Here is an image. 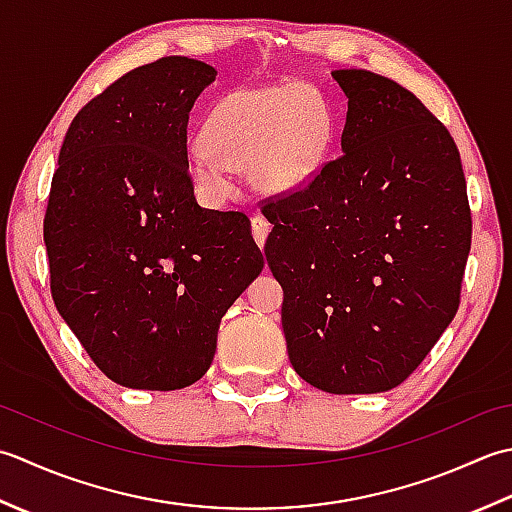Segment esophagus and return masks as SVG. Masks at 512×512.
<instances>
[{
  "instance_id": "34e87169",
  "label": "esophagus",
  "mask_w": 512,
  "mask_h": 512,
  "mask_svg": "<svg viewBox=\"0 0 512 512\" xmlns=\"http://www.w3.org/2000/svg\"><path fill=\"white\" fill-rule=\"evenodd\" d=\"M269 232H271V225L267 223L265 216H254L252 218V234H254V241L258 243V247L265 245Z\"/></svg>"
}]
</instances>
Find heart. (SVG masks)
I'll use <instances>...</instances> for the list:
<instances>
[{
	"instance_id": "heart-1",
	"label": "heart",
	"mask_w": 512,
	"mask_h": 512,
	"mask_svg": "<svg viewBox=\"0 0 512 512\" xmlns=\"http://www.w3.org/2000/svg\"><path fill=\"white\" fill-rule=\"evenodd\" d=\"M331 121L305 81L243 88L218 99L203 142L187 156L192 179L210 196L229 192V172H245L260 196H287L314 181L325 161Z\"/></svg>"
}]
</instances>
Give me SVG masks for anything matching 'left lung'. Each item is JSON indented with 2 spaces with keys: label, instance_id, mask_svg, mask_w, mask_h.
<instances>
[{
  "label": "left lung",
  "instance_id": "1",
  "mask_svg": "<svg viewBox=\"0 0 512 512\" xmlns=\"http://www.w3.org/2000/svg\"><path fill=\"white\" fill-rule=\"evenodd\" d=\"M342 156L305 190L263 207L265 256L283 287L291 367L327 393H382L451 325L471 252L460 152L413 92L333 70Z\"/></svg>",
  "mask_w": 512,
  "mask_h": 512
}]
</instances>
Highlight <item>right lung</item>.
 Listing matches in <instances>:
<instances>
[{
    "label": "right lung",
    "mask_w": 512,
    "mask_h": 512,
    "mask_svg": "<svg viewBox=\"0 0 512 512\" xmlns=\"http://www.w3.org/2000/svg\"><path fill=\"white\" fill-rule=\"evenodd\" d=\"M214 79L190 57L134 68L79 110L61 145L44 218L52 300L121 387L201 380L221 318L265 265L243 212L194 198L187 119Z\"/></svg>",
    "instance_id": "right-lung-1"
}]
</instances>
